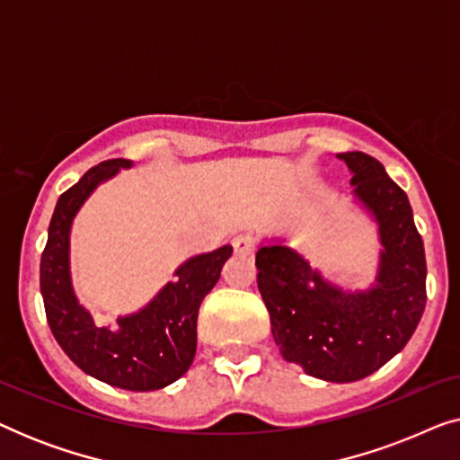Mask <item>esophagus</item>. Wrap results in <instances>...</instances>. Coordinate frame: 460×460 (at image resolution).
<instances>
[{
    "instance_id": "esophagus-1",
    "label": "esophagus",
    "mask_w": 460,
    "mask_h": 460,
    "mask_svg": "<svg viewBox=\"0 0 460 460\" xmlns=\"http://www.w3.org/2000/svg\"><path fill=\"white\" fill-rule=\"evenodd\" d=\"M232 247H234L236 255L251 257L255 253V238L251 234H238L232 238Z\"/></svg>"
}]
</instances>
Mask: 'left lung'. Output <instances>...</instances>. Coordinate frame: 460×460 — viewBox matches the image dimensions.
<instances>
[{"mask_svg":"<svg viewBox=\"0 0 460 460\" xmlns=\"http://www.w3.org/2000/svg\"><path fill=\"white\" fill-rule=\"evenodd\" d=\"M360 203L379 224L381 257L368 291H343L297 251L268 243L257 251V287L287 362L332 383L360 381L402 351L423 316L427 263L406 192L375 156L339 155Z\"/></svg>","mask_w":460,"mask_h":460,"instance_id":"left-lung-1","label":"left lung"}]
</instances>
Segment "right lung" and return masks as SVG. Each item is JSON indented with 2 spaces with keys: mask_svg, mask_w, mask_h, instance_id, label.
<instances>
[{
  "mask_svg": "<svg viewBox=\"0 0 460 460\" xmlns=\"http://www.w3.org/2000/svg\"><path fill=\"white\" fill-rule=\"evenodd\" d=\"M131 161L111 159L84 173L60 194L48 243L41 253L40 285L48 324L65 354L96 379L129 392H153L178 381L197 354V318L200 301L216 287L230 244L181 263L173 282L140 312L121 316L115 326H100L79 304L68 272V234L73 217L85 199Z\"/></svg>",
  "mask_w": 460,
  "mask_h": 460,
  "instance_id": "right-lung-1",
  "label": "right lung"
}]
</instances>
